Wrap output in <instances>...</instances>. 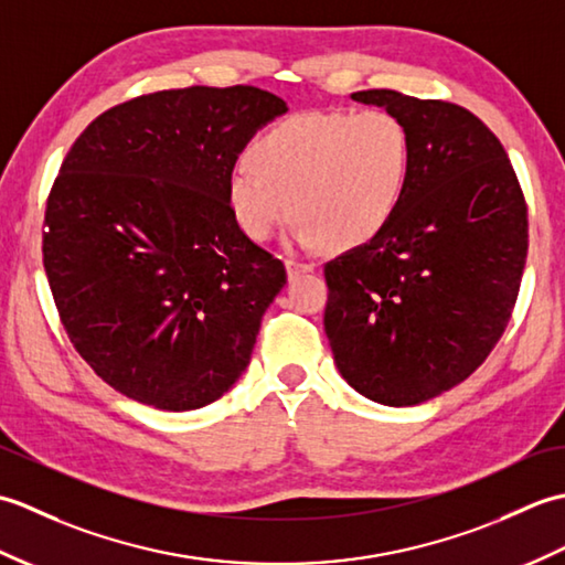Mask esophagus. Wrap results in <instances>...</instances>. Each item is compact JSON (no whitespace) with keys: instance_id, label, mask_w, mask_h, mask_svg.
<instances>
[{"instance_id":"esophagus-1","label":"esophagus","mask_w":565,"mask_h":565,"mask_svg":"<svg viewBox=\"0 0 565 565\" xmlns=\"http://www.w3.org/2000/svg\"><path fill=\"white\" fill-rule=\"evenodd\" d=\"M284 264H286V274H289V279H296L298 274L316 269V264H306V262H296V259H286Z\"/></svg>"}]
</instances>
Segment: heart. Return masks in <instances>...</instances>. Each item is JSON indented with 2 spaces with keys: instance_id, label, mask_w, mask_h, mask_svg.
<instances>
[{
  "instance_id": "obj_1",
  "label": "heart",
  "mask_w": 565,
  "mask_h": 565,
  "mask_svg": "<svg viewBox=\"0 0 565 565\" xmlns=\"http://www.w3.org/2000/svg\"><path fill=\"white\" fill-rule=\"evenodd\" d=\"M413 158L411 128L391 111L298 114L252 142L227 177V209L257 243L294 211V243L354 249L401 211Z\"/></svg>"
}]
</instances>
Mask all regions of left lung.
Here are the masks:
<instances>
[{"label": "left lung", "instance_id": "obj_1", "mask_svg": "<svg viewBox=\"0 0 565 565\" xmlns=\"http://www.w3.org/2000/svg\"><path fill=\"white\" fill-rule=\"evenodd\" d=\"M413 134L411 186L391 225L326 264L334 364L369 401L419 405L486 362L526 262V203L481 118L393 89L354 92Z\"/></svg>", "mask_w": 565, "mask_h": 565}]
</instances>
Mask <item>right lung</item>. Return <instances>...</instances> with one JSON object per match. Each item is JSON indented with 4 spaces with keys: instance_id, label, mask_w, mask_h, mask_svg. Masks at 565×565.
<instances>
[{
    "instance_id": "1",
    "label": "right lung",
    "mask_w": 565,
    "mask_h": 565,
    "mask_svg": "<svg viewBox=\"0 0 565 565\" xmlns=\"http://www.w3.org/2000/svg\"><path fill=\"white\" fill-rule=\"evenodd\" d=\"M286 111L245 84L164 89L104 111L70 148L43 267L70 342L126 398L199 411L247 369L286 269L239 231L225 186Z\"/></svg>"
}]
</instances>
